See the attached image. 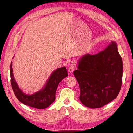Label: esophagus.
Returning <instances> with one entry per match:
<instances>
[{
    "label": "esophagus",
    "mask_w": 133,
    "mask_h": 133,
    "mask_svg": "<svg viewBox=\"0 0 133 133\" xmlns=\"http://www.w3.org/2000/svg\"><path fill=\"white\" fill-rule=\"evenodd\" d=\"M74 68H75L74 65H71L70 66H69V67H68V73H70V74L72 73L73 72Z\"/></svg>",
    "instance_id": "34e87169"
}]
</instances>
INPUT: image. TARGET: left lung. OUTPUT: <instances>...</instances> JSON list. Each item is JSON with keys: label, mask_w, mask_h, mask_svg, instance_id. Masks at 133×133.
<instances>
[{"label": "left lung", "mask_w": 133, "mask_h": 133, "mask_svg": "<svg viewBox=\"0 0 133 133\" xmlns=\"http://www.w3.org/2000/svg\"><path fill=\"white\" fill-rule=\"evenodd\" d=\"M122 73V58L114 41L99 53L83 55L73 72L79 85L81 102L97 108L114 100L121 87Z\"/></svg>", "instance_id": "1"}]
</instances>
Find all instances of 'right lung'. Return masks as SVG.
Wrapping results in <instances>:
<instances>
[{
	"label": "right lung",
	"instance_id": "1",
	"mask_svg": "<svg viewBox=\"0 0 133 133\" xmlns=\"http://www.w3.org/2000/svg\"><path fill=\"white\" fill-rule=\"evenodd\" d=\"M10 74L12 87L17 98L25 105L38 109L46 108L54 101L56 90L59 83L68 76L66 67L55 69L48 79L44 87L30 95L24 93L18 86L13 76L12 62L11 63Z\"/></svg>",
	"mask_w": 133,
	"mask_h": 133
}]
</instances>
